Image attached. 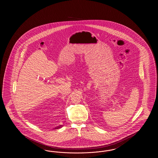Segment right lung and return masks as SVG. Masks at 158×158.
<instances>
[{
  "label": "right lung",
  "mask_w": 158,
  "mask_h": 158,
  "mask_svg": "<svg viewBox=\"0 0 158 158\" xmlns=\"http://www.w3.org/2000/svg\"><path fill=\"white\" fill-rule=\"evenodd\" d=\"M63 125H60L59 126H57V127H56L54 128H55V129H59V128H61L62 126H63Z\"/></svg>",
  "instance_id": "1"
}]
</instances>
